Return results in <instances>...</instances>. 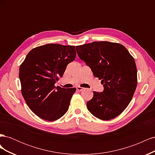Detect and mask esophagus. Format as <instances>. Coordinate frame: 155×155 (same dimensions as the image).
Here are the masks:
<instances>
[{
	"label": "esophagus",
	"mask_w": 155,
	"mask_h": 155,
	"mask_svg": "<svg viewBox=\"0 0 155 155\" xmlns=\"http://www.w3.org/2000/svg\"><path fill=\"white\" fill-rule=\"evenodd\" d=\"M76 88H77V90L78 91H82V90H83V89H84V88L81 87H77Z\"/></svg>",
	"instance_id": "esophagus-1"
}]
</instances>
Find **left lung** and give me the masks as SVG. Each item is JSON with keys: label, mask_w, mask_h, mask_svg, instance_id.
Returning a JSON list of instances; mask_svg holds the SVG:
<instances>
[{"label": "left lung", "mask_w": 155, "mask_h": 155, "mask_svg": "<svg viewBox=\"0 0 155 155\" xmlns=\"http://www.w3.org/2000/svg\"><path fill=\"white\" fill-rule=\"evenodd\" d=\"M79 58L101 80L104 90L94 91L87 103L91 113L102 120L120 115L129 104L137 86V70L133 56L125 46L108 41L77 46Z\"/></svg>", "instance_id": "1"}]
</instances>
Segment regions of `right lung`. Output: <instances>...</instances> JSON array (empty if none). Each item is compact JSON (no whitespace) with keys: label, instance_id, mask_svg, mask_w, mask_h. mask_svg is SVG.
<instances>
[{"label":"right lung","instance_id":"obj_1","mask_svg":"<svg viewBox=\"0 0 155 155\" xmlns=\"http://www.w3.org/2000/svg\"><path fill=\"white\" fill-rule=\"evenodd\" d=\"M76 55L75 46L47 44L32 49L21 64L22 95L39 118L55 121L67 112L76 88L56 87L55 83Z\"/></svg>","mask_w":155,"mask_h":155}]
</instances>
